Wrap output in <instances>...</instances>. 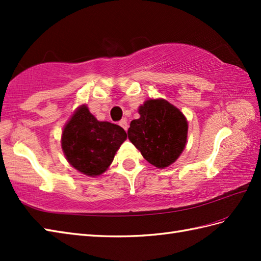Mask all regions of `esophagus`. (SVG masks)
<instances>
[{"label":"esophagus","mask_w":261,"mask_h":261,"mask_svg":"<svg viewBox=\"0 0 261 261\" xmlns=\"http://www.w3.org/2000/svg\"><path fill=\"white\" fill-rule=\"evenodd\" d=\"M120 126L123 127V129L126 131L127 130V122H126V119H122L120 122H119Z\"/></svg>","instance_id":"34e87169"}]
</instances>
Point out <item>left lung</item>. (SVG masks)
Segmentation results:
<instances>
[{
  "label": "left lung",
  "instance_id": "left-lung-1",
  "mask_svg": "<svg viewBox=\"0 0 261 261\" xmlns=\"http://www.w3.org/2000/svg\"><path fill=\"white\" fill-rule=\"evenodd\" d=\"M138 112L140 118L131 121L127 138L148 163L157 168L168 167L186 146L185 115L163 98L147 99Z\"/></svg>",
  "mask_w": 261,
  "mask_h": 261
}]
</instances>
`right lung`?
I'll return each mask as SVG.
<instances>
[{"instance_id": "add662e5", "label": "right lung", "mask_w": 261, "mask_h": 261, "mask_svg": "<svg viewBox=\"0 0 261 261\" xmlns=\"http://www.w3.org/2000/svg\"><path fill=\"white\" fill-rule=\"evenodd\" d=\"M125 139L120 125L97 121L86 105H81L64 126L62 148L76 170L95 177L109 168Z\"/></svg>"}]
</instances>
